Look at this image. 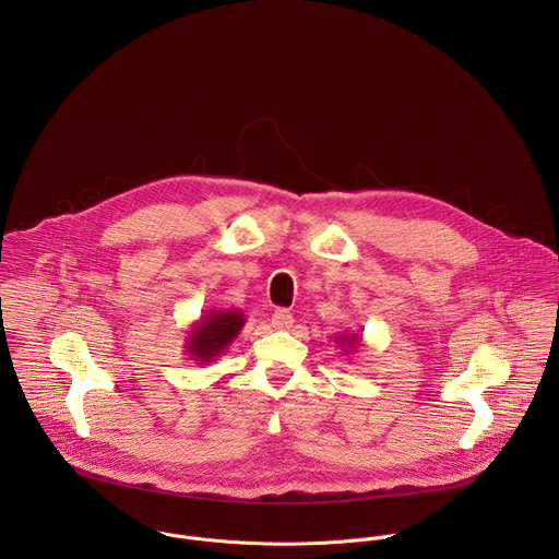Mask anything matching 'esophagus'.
Segmentation results:
<instances>
[{"label": "esophagus", "instance_id": "1", "mask_svg": "<svg viewBox=\"0 0 559 559\" xmlns=\"http://www.w3.org/2000/svg\"><path fill=\"white\" fill-rule=\"evenodd\" d=\"M293 314L288 312V310H275L273 312V317H271V324H273V329H280V331H286V329H290L293 326Z\"/></svg>", "mask_w": 559, "mask_h": 559}]
</instances>
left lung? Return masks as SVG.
Listing matches in <instances>:
<instances>
[{
	"label": "left lung",
	"instance_id": "1",
	"mask_svg": "<svg viewBox=\"0 0 559 559\" xmlns=\"http://www.w3.org/2000/svg\"><path fill=\"white\" fill-rule=\"evenodd\" d=\"M335 342H337V346H342V353L348 355V353H353V350H357L361 346V335H357V333H342V335L335 337Z\"/></svg>",
	"mask_w": 559,
	"mask_h": 559
}]
</instances>
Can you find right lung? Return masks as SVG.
<instances>
[{"label":"right lung","instance_id":"1","mask_svg":"<svg viewBox=\"0 0 559 559\" xmlns=\"http://www.w3.org/2000/svg\"><path fill=\"white\" fill-rule=\"evenodd\" d=\"M247 317L240 310H209L191 324L185 337V353L191 361L206 366L224 355L239 337Z\"/></svg>","mask_w":559,"mask_h":559}]
</instances>
